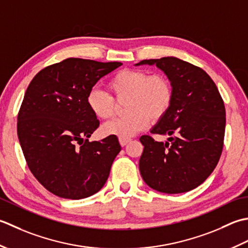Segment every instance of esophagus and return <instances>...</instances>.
<instances>
[{"mask_svg":"<svg viewBox=\"0 0 248 248\" xmlns=\"http://www.w3.org/2000/svg\"><path fill=\"white\" fill-rule=\"evenodd\" d=\"M129 142H130V139H122V138L120 139V144L122 146H125L126 144L129 143Z\"/></svg>","mask_w":248,"mask_h":248,"instance_id":"esophagus-1","label":"esophagus"}]
</instances>
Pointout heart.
Here are the masks:
<instances>
[{
	"mask_svg": "<svg viewBox=\"0 0 248 248\" xmlns=\"http://www.w3.org/2000/svg\"><path fill=\"white\" fill-rule=\"evenodd\" d=\"M108 90L117 100L127 99L125 111L128 114L105 123L104 136L128 139L148 126L150 119L156 122L168 112L173 99V90L164 76H151L145 70L123 69L114 74ZM88 107L96 118L106 120L114 114L113 99L99 90H92L87 97Z\"/></svg>",
	"mask_w": 248,
	"mask_h": 248,
	"instance_id": "1",
	"label": "heart"
}]
</instances>
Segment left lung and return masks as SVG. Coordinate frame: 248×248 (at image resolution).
Returning <instances> with one entry per match:
<instances>
[{
  "label": "left lung",
  "instance_id": "left-lung-1",
  "mask_svg": "<svg viewBox=\"0 0 248 248\" xmlns=\"http://www.w3.org/2000/svg\"><path fill=\"white\" fill-rule=\"evenodd\" d=\"M157 67L173 90L168 112L150 131L167 135V141L142 136L139 170L145 184L160 193L181 194L209 178L223 151L226 110L221 96L203 69L167 57L135 64Z\"/></svg>",
  "mask_w": 248,
  "mask_h": 248
}]
</instances>
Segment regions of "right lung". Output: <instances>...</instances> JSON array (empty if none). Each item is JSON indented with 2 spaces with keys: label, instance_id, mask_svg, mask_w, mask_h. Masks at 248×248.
<instances>
[{
  "label": "right lung",
  "instance_id": "obj_1",
  "mask_svg": "<svg viewBox=\"0 0 248 248\" xmlns=\"http://www.w3.org/2000/svg\"><path fill=\"white\" fill-rule=\"evenodd\" d=\"M122 63L69 58L50 65L29 84L18 114V138L30 170L50 193L83 199L103 188L119 140L89 138L99 121L87 97L100 78Z\"/></svg>",
  "mask_w": 248,
  "mask_h": 248
}]
</instances>
